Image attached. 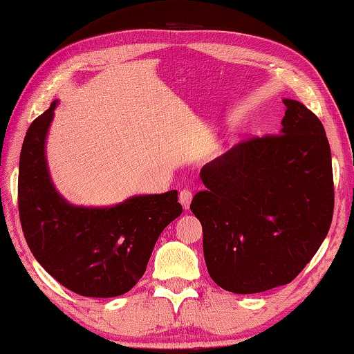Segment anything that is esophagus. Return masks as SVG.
<instances>
[{
    "instance_id": "1",
    "label": "esophagus",
    "mask_w": 354,
    "mask_h": 354,
    "mask_svg": "<svg viewBox=\"0 0 354 354\" xmlns=\"http://www.w3.org/2000/svg\"><path fill=\"white\" fill-rule=\"evenodd\" d=\"M192 198H193V193H192V190H189V189H184V190L179 192V203L183 204V207H184L185 210H189L190 203H192Z\"/></svg>"
}]
</instances>
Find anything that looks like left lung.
Returning <instances> with one entry per match:
<instances>
[{
    "mask_svg": "<svg viewBox=\"0 0 354 354\" xmlns=\"http://www.w3.org/2000/svg\"><path fill=\"white\" fill-rule=\"evenodd\" d=\"M278 135L253 136L205 164L190 204L210 278L236 295L286 286L313 258L335 209L330 144L302 102L283 100Z\"/></svg>",
    "mask_w": 354,
    "mask_h": 354,
    "instance_id": "8db88e82",
    "label": "left lung"
}]
</instances>
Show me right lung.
Listing matches in <instances>:
<instances>
[{
	"label": "right lung",
	"mask_w": 354,
	"mask_h": 354,
	"mask_svg": "<svg viewBox=\"0 0 354 354\" xmlns=\"http://www.w3.org/2000/svg\"><path fill=\"white\" fill-rule=\"evenodd\" d=\"M53 101L27 130L19 156L18 209L32 254L73 293L115 297L142 278L159 234L183 213L178 192L131 196L112 207L68 204L46 161Z\"/></svg>",
	"instance_id": "right-lung-1"
}]
</instances>
